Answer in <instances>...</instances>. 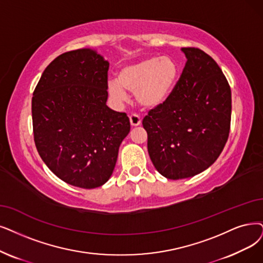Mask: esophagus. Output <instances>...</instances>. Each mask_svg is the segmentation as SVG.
Segmentation results:
<instances>
[{"label": "esophagus", "mask_w": 263, "mask_h": 263, "mask_svg": "<svg viewBox=\"0 0 263 263\" xmlns=\"http://www.w3.org/2000/svg\"><path fill=\"white\" fill-rule=\"evenodd\" d=\"M129 121H130V125L133 126V127H136V126H139L141 124V119L136 114L130 115Z\"/></svg>", "instance_id": "1"}]
</instances>
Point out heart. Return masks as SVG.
I'll use <instances>...</instances> for the list:
<instances>
[{
    "label": "heart",
    "mask_w": 263,
    "mask_h": 263,
    "mask_svg": "<svg viewBox=\"0 0 263 263\" xmlns=\"http://www.w3.org/2000/svg\"><path fill=\"white\" fill-rule=\"evenodd\" d=\"M181 76V67L171 56H152L123 66L118 78L108 81L109 96L118 103L134 92L136 102L143 109L162 107L171 98Z\"/></svg>",
    "instance_id": "obj_1"
}]
</instances>
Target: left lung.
Instances as JSON below:
<instances>
[{"label":"left lung","instance_id":"obj_1","mask_svg":"<svg viewBox=\"0 0 263 263\" xmlns=\"http://www.w3.org/2000/svg\"><path fill=\"white\" fill-rule=\"evenodd\" d=\"M181 51L186 62L171 98L142 121L155 170L172 180L201 174L216 162L232 110L229 83L217 62L198 48Z\"/></svg>","mask_w":263,"mask_h":263}]
</instances>
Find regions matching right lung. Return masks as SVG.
<instances>
[{"label":"right lung","mask_w":263,"mask_h":263,"mask_svg":"<svg viewBox=\"0 0 263 263\" xmlns=\"http://www.w3.org/2000/svg\"><path fill=\"white\" fill-rule=\"evenodd\" d=\"M109 61L81 48L52 60L32 97L34 142L59 179L93 189L106 183L130 130L125 113L107 106Z\"/></svg>","instance_id":"add662e5"}]
</instances>
